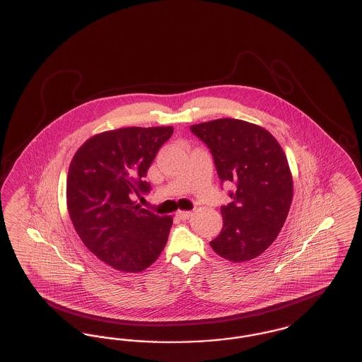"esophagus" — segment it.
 Returning <instances> with one entry per match:
<instances>
[{"label":"esophagus","mask_w":362,"mask_h":362,"mask_svg":"<svg viewBox=\"0 0 362 362\" xmlns=\"http://www.w3.org/2000/svg\"><path fill=\"white\" fill-rule=\"evenodd\" d=\"M191 211H177L176 213V217L177 218H180V220H187V218H189L191 217Z\"/></svg>","instance_id":"obj_1"}]
</instances>
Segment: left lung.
<instances>
[{
    "instance_id": "left-lung-1",
    "label": "left lung",
    "mask_w": 362,
    "mask_h": 362,
    "mask_svg": "<svg viewBox=\"0 0 362 362\" xmlns=\"http://www.w3.org/2000/svg\"><path fill=\"white\" fill-rule=\"evenodd\" d=\"M206 144L221 183L232 182V202L221 206L223 230L210 241L230 262L257 258L276 240L293 198L286 156L267 130L240 119H216L189 127Z\"/></svg>"
}]
</instances>
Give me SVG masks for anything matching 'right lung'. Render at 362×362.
<instances>
[{"label": "right lung", "mask_w": 362, "mask_h": 362, "mask_svg": "<svg viewBox=\"0 0 362 362\" xmlns=\"http://www.w3.org/2000/svg\"><path fill=\"white\" fill-rule=\"evenodd\" d=\"M173 127H123L86 141L66 180L70 220L86 248L111 267L139 273L164 250L173 217L141 209L146 173Z\"/></svg>", "instance_id": "add662e5"}]
</instances>
